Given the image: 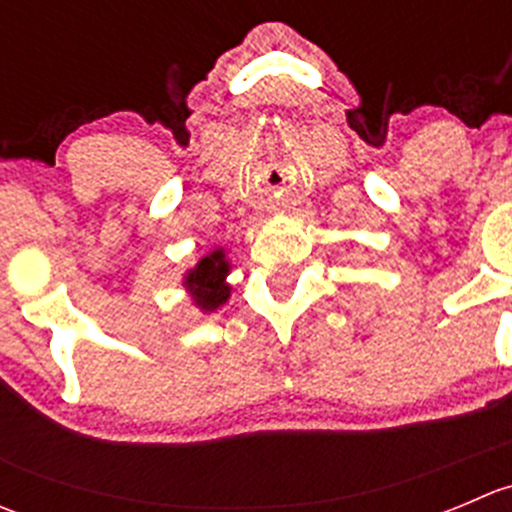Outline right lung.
Returning a JSON list of instances; mask_svg holds the SVG:
<instances>
[{"instance_id":"add662e5","label":"right lung","mask_w":512,"mask_h":512,"mask_svg":"<svg viewBox=\"0 0 512 512\" xmlns=\"http://www.w3.org/2000/svg\"><path fill=\"white\" fill-rule=\"evenodd\" d=\"M227 272H230V262L225 260V250H213L205 255L193 270L185 275L183 287L188 289L193 297L195 307L203 312H215L218 307L230 299V285H227Z\"/></svg>"}]
</instances>
